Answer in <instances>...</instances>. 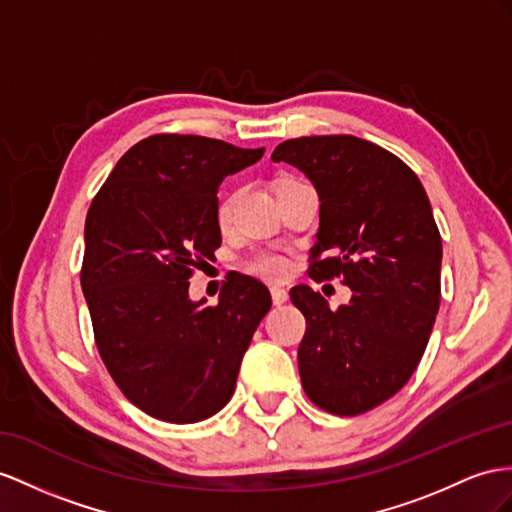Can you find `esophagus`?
Segmentation results:
<instances>
[{"label":"esophagus","instance_id":"esophagus-1","mask_svg":"<svg viewBox=\"0 0 512 512\" xmlns=\"http://www.w3.org/2000/svg\"><path fill=\"white\" fill-rule=\"evenodd\" d=\"M270 294H272L274 305H283V303H287V298H290V294H287V290H283V287H272Z\"/></svg>","mask_w":512,"mask_h":512}]
</instances>
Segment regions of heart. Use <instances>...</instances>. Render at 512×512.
I'll use <instances>...</instances> for the list:
<instances>
[{
    "instance_id": "b5f03b06",
    "label": "heart",
    "mask_w": 512,
    "mask_h": 512,
    "mask_svg": "<svg viewBox=\"0 0 512 512\" xmlns=\"http://www.w3.org/2000/svg\"><path fill=\"white\" fill-rule=\"evenodd\" d=\"M231 207H233V196H225L218 205V218L227 220L231 214ZM248 270L259 274V277L264 279H281L287 272V259L274 253H259L248 261Z\"/></svg>"
}]
</instances>
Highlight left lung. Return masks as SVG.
Wrapping results in <instances>:
<instances>
[{"label":"left lung","mask_w":512,"mask_h":512,"mask_svg":"<svg viewBox=\"0 0 512 512\" xmlns=\"http://www.w3.org/2000/svg\"><path fill=\"white\" fill-rule=\"evenodd\" d=\"M313 183L320 229L309 277H344L337 311L309 285L292 287L307 331L298 370L313 404L359 415L398 393L422 359L441 300V235L417 175L357 136H305L272 153Z\"/></svg>","instance_id":"left-lung-1"}]
</instances>
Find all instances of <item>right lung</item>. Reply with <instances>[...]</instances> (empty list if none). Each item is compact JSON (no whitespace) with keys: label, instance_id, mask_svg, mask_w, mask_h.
I'll return each mask as SVG.
<instances>
[{"label":"right lung","instance_id":"obj_1","mask_svg":"<svg viewBox=\"0 0 512 512\" xmlns=\"http://www.w3.org/2000/svg\"><path fill=\"white\" fill-rule=\"evenodd\" d=\"M266 149L157 134L134 144L90 203L82 292L114 383L170 424L216 415L238 381L268 287L235 272L216 307L188 294L192 268L220 246L218 186Z\"/></svg>","mask_w":512,"mask_h":512}]
</instances>
